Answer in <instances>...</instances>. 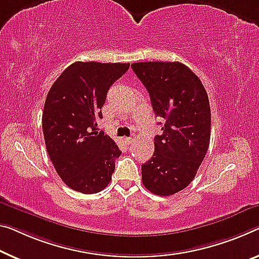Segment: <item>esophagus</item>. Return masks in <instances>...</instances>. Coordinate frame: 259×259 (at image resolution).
Segmentation results:
<instances>
[{"mask_svg":"<svg viewBox=\"0 0 259 259\" xmlns=\"http://www.w3.org/2000/svg\"><path fill=\"white\" fill-rule=\"evenodd\" d=\"M124 140H125V142H126V143H128V145H130V143H132V142H133L134 139H133V138H125Z\"/></svg>","mask_w":259,"mask_h":259,"instance_id":"obj_1","label":"esophagus"}]
</instances>
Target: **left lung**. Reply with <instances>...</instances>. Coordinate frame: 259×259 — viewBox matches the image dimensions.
<instances>
[{"label":"left lung","mask_w":259,"mask_h":259,"mask_svg":"<svg viewBox=\"0 0 259 259\" xmlns=\"http://www.w3.org/2000/svg\"><path fill=\"white\" fill-rule=\"evenodd\" d=\"M132 69L149 93L156 117L165 119L154 139L152 158L141 165L142 183L157 196L185 189L207 152L210 109L196 74L181 62H135Z\"/></svg>","instance_id":"8db88e82"}]
</instances>
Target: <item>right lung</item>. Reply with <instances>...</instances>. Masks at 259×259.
<instances>
[{
    "instance_id": "add662e5",
    "label": "right lung",
    "mask_w": 259,
    "mask_h": 259,
    "mask_svg": "<svg viewBox=\"0 0 259 259\" xmlns=\"http://www.w3.org/2000/svg\"><path fill=\"white\" fill-rule=\"evenodd\" d=\"M130 63L77 61L62 71L47 94L42 112L46 149L63 183L91 194L105 189L120 156L112 139L97 132L110 87Z\"/></svg>"
}]
</instances>
